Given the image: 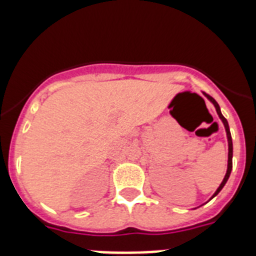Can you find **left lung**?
I'll list each match as a JSON object with an SVG mask.
<instances>
[{
	"mask_svg": "<svg viewBox=\"0 0 256 256\" xmlns=\"http://www.w3.org/2000/svg\"><path fill=\"white\" fill-rule=\"evenodd\" d=\"M204 94H205V97H206L208 100H209L210 102L212 104V105L216 106V114H218V116L220 118V120L223 122V124H224L226 132H227V140H228V165H227V173H226L224 178H223V180H222L220 186H219L218 188H216V191L214 192V195H212V198H216V196L218 195L219 192H220V190L223 188V187H224V184H226V183H227L228 178H230V170H232V156H234V144H232V137H230V126H228L227 119H226V118L223 116V115H222V112H220V108H219L218 102H216V101L214 100V98H212V96H209V94H205V92H204Z\"/></svg>",
	"mask_w": 256,
	"mask_h": 256,
	"instance_id": "obj_1",
	"label": "left lung"
}]
</instances>
